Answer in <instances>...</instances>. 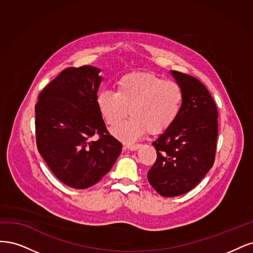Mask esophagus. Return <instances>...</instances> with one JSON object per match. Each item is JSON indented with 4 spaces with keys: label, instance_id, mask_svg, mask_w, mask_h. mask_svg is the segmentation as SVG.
<instances>
[{
    "label": "esophagus",
    "instance_id": "esophagus-1",
    "mask_svg": "<svg viewBox=\"0 0 253 253\" xmlns=\"http://www.w3.org/2000/svg\"><path fill=\"white\" fill-rule=\"evenodd\" d=\"M126 147L129 149V150H136L141 147L140 144H126Z\"/></svg>",
    "mask_w": 253,
    "mask_h": 253
}]
</instances>
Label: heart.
<instances>
[{
    "label": "heart",
    "mask_w": 253,
    "mask_h": 253,
    "mask_svg": "<svg viewBox=\"0 0 253 253\" xmlns=\"http://www.w3.org/2000/svg\"><path fill=\"white\" fill-rule=\"evenodd\" d=\"M183 102L180 84L146 72L121 77L116 91H100L95 99L97 110L109 126L118 125L129 108L131 117L112 130L122 141L136 140L147 130L151 134L166 131L180 115Z\"/></svg>",
    "instance_id": "1"
}]
</instances>
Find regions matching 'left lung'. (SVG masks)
<instances>
[{"mask_svg":"<svg viewBox=\"0 0 253 253\" xmlns=\"http://www.w3.org/2000/svg\"><path fill=\"white\" fill-rule=\"evenodd\" d=\"M184 90L180 115L152 145L157 161L148 181L162 197L190 191L213 166L218 132L217 108L208 89L186 73L171 71Z\"/></svg>","mask_w":253,"mask_h":253,"instance_id":"1","label":"left lung"}]
</instances>
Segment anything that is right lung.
I'll list each match as a JSON object with an SVG mask.
<instances>
[{"mask_svg":"<svg viewBox=\"0 0 253 253\" xmlns=\"http://www.w3.org/2000/svg\"><path fill=\"white\" fill-rule=\"evenodd\" d=\"M100 71L87 65L64 69L41 91L36 104L38 150L52 173L77 189L99 182L122 151L95 104ZM94 135L97 140H92Z\"/></svg>","mask_w":253,"mask_h":253,"instance_id":"obj_1","label":"right lung"}]
</instances>
